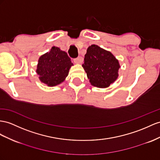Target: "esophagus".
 <instances>
[{
	"instance_id": "34e87169",
	"label": "esophagus",
	"mask_w": 160,
	"mask_h": 160,
	"mask_svg": "<svg viewBox=\"0 0 160 160\" xmlns=\"http://www.w3.org/2000/svg\"><path fill=\"white\" fill-rule=\"evenodd\" d=\"M73 61H74L75 63H77V64H81L82 63L83 61V58L82 57H77V58L73 59Z\"/></svg>"
}]
</instances>
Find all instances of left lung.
Instances as JSON below:
<instances>
[{
  "label": "left lung",
  "mask_w": 160,
  "mask_h": 160,
  "mask_svg": "<svg viewBox=\"0 0 160 160\" xmlns=\"http://www.w3.org/2000/svg\"><path fill=\"white\" fill-rule=\"evenodd\" d=\"M84 62L82 67L93 87L108 88L119 76L120 65L116 57L96 44L88 47Z\"/></svg>",
  "instance_id": "obj_1"
}]
</instances>
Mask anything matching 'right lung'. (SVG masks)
Wrapping results in <instances>:
<instances>
[{"label": "right lung", "mask_w": 160, "mask_h": 160, "mask_svg": "<svg viewBox=\"0 0 160 160\" xmlns=\"http://www.w3.org/2000/svg\"><path fill=\"white\" fill-rule=\"evenodd\" d=\"M72 65L66 52L52 47L50 51L39 57L36 72L41 82L48 87H55L65 80Z\"/></svg>", "instance_id": "right-lung-1"}]
</instances>
